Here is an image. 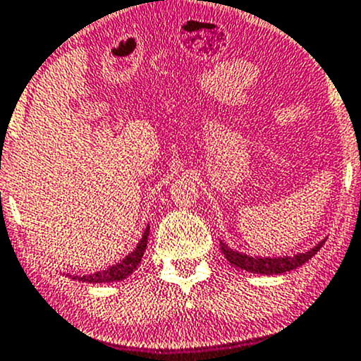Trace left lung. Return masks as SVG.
<instances>
[{
	"label": "left lung",
	"mask_w": 361,
	"mask_h": 361,
	"mask_svg": "<svg viewBox=\"0 0 361 361\" xmlns=\"http://www.w3.org/2000/svg\"><path fill=\"white\" fill-rule=\"evenodd\" d=\"M324 242L326 240L319 242L314 249L307 250V252L297 254V256L290 257H252L230 249V247L225 245L224 242H221L220 247L221 252H224V256L226 257V261L232 262L235 268H240L256 274H283L286 273V271L297 269L300 268L302 264H305L312 256H315V254L319 252V249L324 245Z\"/></svg>",
	"instance_id": "obj_1"
}]
</instances>
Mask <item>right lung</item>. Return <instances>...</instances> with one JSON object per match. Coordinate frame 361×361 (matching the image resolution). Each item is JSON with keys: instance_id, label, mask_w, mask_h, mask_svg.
<instances>
[{"instance_id": "right-lung-1", "label": "right lung", "mask_w": 361, "mask_h": 361, "mask_svg": "<svg viewBox=\"0 0 361 361\" xmlns=\"http://www.w3.org/2000/svg\"><path fill=\"white\" fill-rule=\"evenodd\" d=\"M148 235H149V226H147V230H145L143 237H141V240L137 242L136 249L133 250L129 256H126V259L117 262L116 266H111V268H107L105 271H99V273L95 274H88V276H73V279H78V281H87V283H114V281H121V279L128 278L129 274L140 266L141 257H143L145 249H147V244H148Z\"/></svg>"}]
</instances>
